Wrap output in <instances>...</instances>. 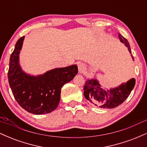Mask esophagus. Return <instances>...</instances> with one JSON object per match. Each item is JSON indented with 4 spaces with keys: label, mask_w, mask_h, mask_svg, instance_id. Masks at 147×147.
<instances>
[{
    "label": "esophagus",
    "mask_w": 147,
    "mask_h": 147,
    "mask_svg": "<svg viewBox=\"0 0 147 147\" xmlns=\"http://www.w3.org/2000/svg\"><path fill=\"white\" fill-rule=\"evenodd\" d=\"M78 70H79V73H83L84 72V70H86V66L84 63H79L78 65Z\"/></svg>",
    "instance_id": "obj_1"
}]
</instances>
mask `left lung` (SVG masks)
<instances>
[{"mask_svg":"<svg viewBox=\"0 0 147 147\" xmlns=\"http://www.w3.org/2000/svg\"><path fill=\"white\" fill-rule=\"evenodd\" d=\"M120 41L124 43L130 53V45L126 38L118 33ZM136 84V79H131L126 84H123L114 89L105 90L101 88L96 79L87 80L84 86V95L91 104L102 109H113L122 104L129 97Z\"/></svg>","mask_w":147,"mask_h":147,"instance_id":"left-lung-1","label":"left lung"}]
</instances>
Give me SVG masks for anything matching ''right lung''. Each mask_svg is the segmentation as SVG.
<instances>
[{
  "mask_svg": "<svg viewBox=\"0 0 147 147\" xmlns=\"http://www.w3.org/2000/svg\"><path fill=\"white\" fill-rule=\"evenodd\" d=\"M22 36L15 45L9 59L8 81L18 104L28 112L35 115L49 113L58 106L61 89L78 72L76 65L56 68L44 75L33 77L24 73L18 65V55L23 44Z\"/></svg>",
  "mask_w": 147,
  "mask_h": 147,
  "instance_id": "right-lung-1",
  "label": "right lung"
}]
</instances>
